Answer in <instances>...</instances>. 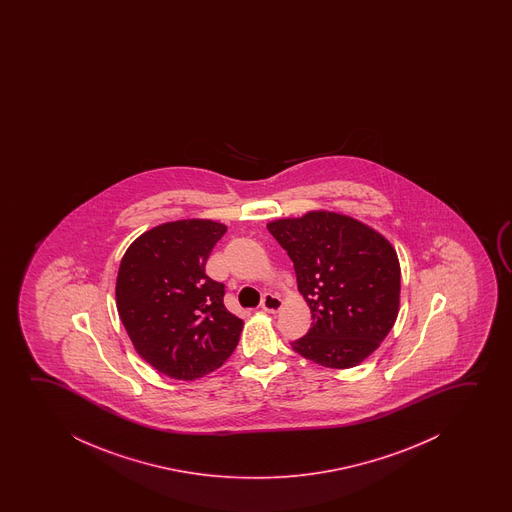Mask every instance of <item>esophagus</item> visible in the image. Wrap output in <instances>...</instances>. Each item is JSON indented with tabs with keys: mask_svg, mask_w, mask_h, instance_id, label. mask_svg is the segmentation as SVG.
Listing matches in <instances>:
<instances>
[{
	"mask_svg": "<svg viewBox=\"0 0 512 512\" xmlns=\"http://www.w3.org/2000/svg\"><path fill=\"white\" fill-rule=\"evenodd\" d=\"M260 306L267 313H278L280 311L281 306H283V301H281L278 295L266 294L262 297V302H260Z\"/></svg>",
	"mask_w": 512,
	"mask_h": 512,
	"instance_id": "obj_1",
	"label": "esophagus"
}]
</instances>
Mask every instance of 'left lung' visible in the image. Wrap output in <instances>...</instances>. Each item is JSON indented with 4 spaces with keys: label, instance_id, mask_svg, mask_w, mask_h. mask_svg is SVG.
Returning <instances> with one entry per match:
<instances>
[{
    "label": "left lung",
    "instance_id": "left-lung-1",
    "mask_svg": "<svg viewBox=\"0 0 512 512\" xmlns=\"http://www.w3.org/2000/svg\"><path fill=\"white\" fill-rule=\"evenodd\" d=\"M267 229L294 262L313 318L294 351L323 367L348 369L378 350L399 315L393 246L369 225L332 211L281 218Z\"/></svg>",
    "mask_w": 512,
    "mask_h": 512
}]
</instances>
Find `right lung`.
Returning a JSON list of instances; mask_svg holds the SVG:
<instances>
[{
  "instance_id": "right-lung-1",
  "label": "right lung",
  "mask_w": 512,
  "mask_h": 512,
  "mask_svg": "<svg viewBox=\"0 0 512 512\" xmlns=\"http://www.w3.org/2000/svg\"><path fill=\"white\" fill-rule=\"evenodd\" d=\"M225 231L201 218L157 225L120 262V320L141 357L169 378H203L238 346L243 320L225 308L224 283L204 273Z\"/></svg>"
}]
</instances>
